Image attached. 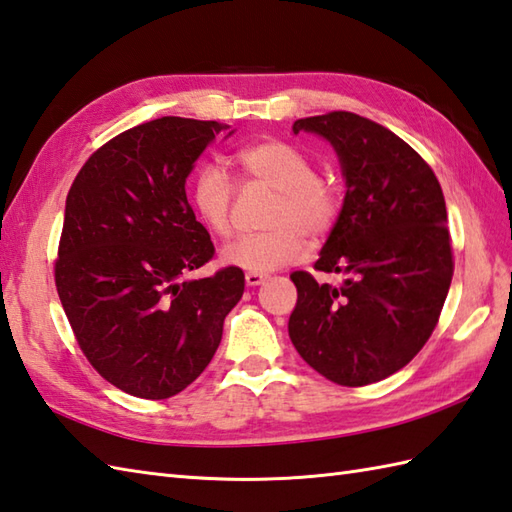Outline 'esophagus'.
Returning <instances> with one entry per match:
<instances>
[{
    "label": "esophagus",
    "mask_w": 512,
    "mask_h": 512,
    "mask_svg": "<svg viewBox=\"0 0 512 512\" xmlns=\"http://www.w3.org/2000/svg\"><path fill=\"white\" fill-rule=\"evenodd\" d=\"M265 280V276L263 274H245V282H247V287H258L260 282Z\"/></svg>",
    "instance_id": "obj_1"
}]
</instances>
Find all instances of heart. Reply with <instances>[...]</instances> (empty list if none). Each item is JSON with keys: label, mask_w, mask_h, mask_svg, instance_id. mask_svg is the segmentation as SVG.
I'll return each instance as SVG.
<instances>
[{"label": "heart", "mask_w": 512, "mask_h": 512, "mask_svg": "<svg viewBox=\"0 0 512 512\" xmlns=\"http://www.w3.org/2000/svg\"><path fill=\"white\" fill-rule=\"evenodd\" d=\"M234 162L245 179L276 190L265 232L241 234L221 249L223 265L247 274H269L306 254V236L322 241L342 214V188L331 175L315 173V164L298 146L282 140H258L238 149ZM190 203L212 234L232 230L234 184L219 164H201L190 181Z\"/></svg>", "instance_id": "obj_1"}]
</instances>
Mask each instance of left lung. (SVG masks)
<instances>
[{"mask_svg":"<svg viewBox=\"0 0 512 512\" xmlns=\"http://www.w3.org/2000/svg\"><path fill=\"white\" fill-rule=\"evenodd\" d=\"M333 144L346 177L335 230L315 269L293 271L289 337L328 381L359 388L407 366L434 333L453 278L447 206L434 170L390 129L350 111L293 122Z\"/></svg>","mask_w":512,"mask_h":512,"instance_id":"1","label":"left lung"}]
</instances>
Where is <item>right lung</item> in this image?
Here are the masks:
<instances>
[{
    "label": "right lung",
    "instance_id": "add662e5",
    "mask_svg": "<svg viewBox=\"0 0 512 512\" xmlns=\"http://www.w3.org/2000/svg\"><path fill=\"white\" fill-rule=\"evenodd\" d=\"M225 129L177 116L138 124L89 155L67 192L54 263L63 311L100 377L140 399L175 396L206 370L245 289L236 267L186 278L214 256L186 177Z\"/></svg>",
    "mask_w": 512,
    "mask_h": 512
}]
</instances>
